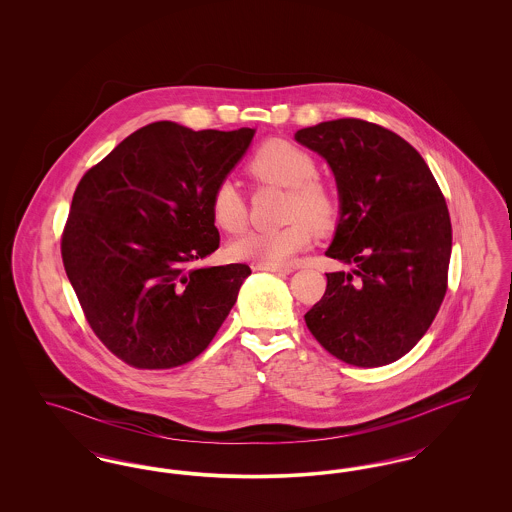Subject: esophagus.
Returning <instances> with one entry per match:
<instances>
[{"instance_id":"obj_1","label":"esophagus","mask_w":512,"mask_h":512,"mask_svg":"<svg viewBox=\"0 0 512 512\" xmlns=\"http://www.w3.org/2000/svg\"><path fill=\"white\" fill-rule=\"evenodd\" d=\"M255 270H267V272H274V274H290L292 268L288 267H272V265H255Z\"/></svg>"}]
</instances>
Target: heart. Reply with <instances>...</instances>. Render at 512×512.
I'll use <instances>...</instances> for the list:
<instances>
[{
  "mask_svg": "<svg viewBox=\"0 0 512 512\" xmlns=\"http://www.w3.org/2000/svg\"><path fill=\"white\" fill-rule=\"evenodd\" d=\"M245 171L255 184L288 188L286 220L282 228L251 230L228 245L234 261L253 265L288 267L293 259L311 247L315 228L328 230L340 211L334 188L318 178L315 155L284 138H272L257 147L247 159ZM211 219L226 234H238L247 222V199L240 186L222 178L209 197Z\"/></svg>",
  "mask_w": 512,
  "mask_h": 512,
  "instance_id": "1",
  "label": "heart"
}]
</instances>
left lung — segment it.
<instances>
[{"instance_id": "obj_1", "label": "left lung", "mask_w": 512, "mask_h": 512, "mask_svg": "<svg viewBox=\"0 0 512 512\" xmlns=\"http://www.w3.org/2000/svg\"><path fill=\"white\" fill-rule=\"evenodd\" d=\"M295 140L336 174L341 217L326 255L355 267L326 274L307 328L347 365H390L426 334L447 292L453 236L445 197L422 155L380 124L320 122Z\"/></svg>"}]
</instances>
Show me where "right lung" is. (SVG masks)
<instances>
[{
  "label": "right lung",
  "instance_id": "right-lung-1",
  "mask_svg": "<svg viewBox=\"0 0 512 512\" xmlns=\"http://www.w3.org/2000/svg\"><path fill=\"white\" fill-rule=\"evenodd\" d=\"M253 136L151 122L80 178L61 257L90 328L122 363L186 365L234 307L251 268L194 265L219 247L209 197Z\"/></svg>",
  "mask_w": 512,
  "mask_h": 512
}]
</instances>
